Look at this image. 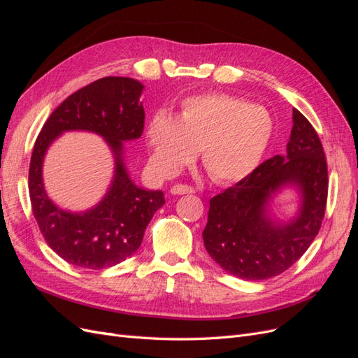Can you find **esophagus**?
<instances>
[{"label":"esophagus","mask_w":358,"mask_h":358,"mask_svg":"<svg viewBox=\"0 0 358 358\" xmlns=\"http://www.w3.org/2000/svg\"><path fill=\"white\" fill-rule=\"evenodd\" d=\"M170 192L173 194V196H183V194H192V192H196V191H194V188L189 187V185H183V183H176V185H173L170 188Z\"/></svg>","instance_id":"34e87169"}]
</instances>
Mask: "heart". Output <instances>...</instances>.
Here are the masks:
<instances>
[{
	"mask_svg": "<svg viewBox=\"0 0 358 358\" xmlns=\"http://www.w3.org/2000/svg\"><path fill=\"white\" fill-rule=\"evenodd\" d=\"M273 128L272 115L262 106L229 94H203L183 100L176 117L155 113L145 138L161 175H176L200 149L215 180L237 182L257 169Z\"/></svg>",
	"mask_w": 358,
	"mask_h": 358,
	"instance_id": "obj_1",
	"label": "heart"
}]
</instances>
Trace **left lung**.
Wrapping results in <instances>:
<instances>
[{
	"label": "left lung",
	"instance_id": "obj_1",
	"mask_svg": "<svg viewBox=\"0 0 358 358\" xmlns=\"http://www.w3.org/2000/svg\"><path fill=\"white\" fill-rule=\"evenodd\" d=\"M301 192L298 216L278 223L269 200L284 186ZM329 191L327 161L321 140L308 119L292 109L287 155H275L251 175L210 199L203 241L225 272L241 279L278 276L306 252L324 220Z\"/></svg>",
	"mask_w": 358,
	"mask_h": 358
}]
</instances>
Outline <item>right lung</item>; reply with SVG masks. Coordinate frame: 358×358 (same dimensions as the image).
<instances>
[{"label": "right lung", "instance_id": "1", "mask_svg": "<svg viewBox=\"0 0 358 358\" xmlns=\"http://www.w3.org/2000/svg\"><path fill=\"white\" fill-rule=\"evenodd\" d=\"M143 85L131 78H103L71 94L43 125L29 162L31 208L46 243L67 263L100 270L131 257L142 245L154 213L164 204L162 191L137 187L124 162L122 142L143 133ZM66 131L101 135L113 149L115 173L105 199L80 214L64 211L42 185V159L48 146Z\"/></svg>", "mask_w": 358, "mask_h": 358}]
</instances>
